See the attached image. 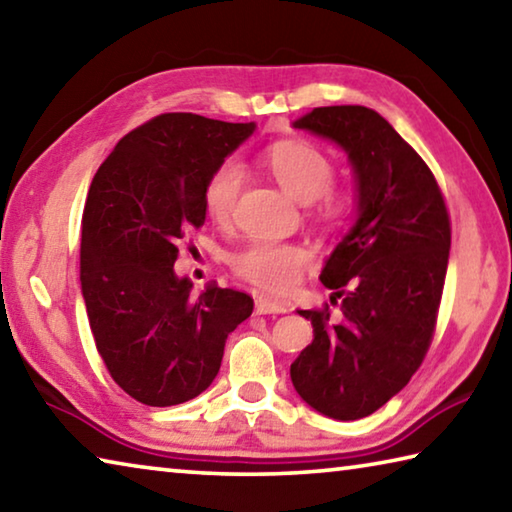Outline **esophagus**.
I'll return each instance as SVG.
<instances>
[{"mask_svg":"<svg viewBox=\"0 0 512 512\" xmlns=\"http://www.w3.org/2000/svg\"><path fill=\"white\" fill-rule=\"evenodd\" d=\"M255 311H257V314H284V311H289V305H287V302H282V300L257 296Z\"/></svg>","mask_w":512,"mask_h":512,"instance_id":"esophagus-1","label":"esophagus"}]
</instances>
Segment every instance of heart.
<instances>
[{"mask_svg": "<svg viewBox=\"0 0 512 512\" xmlns=\"http://www.w3.org/2000/svg\"><path fill=\"white\" fill-rule=\"evenodd\" d=\"M264 164L277 180V185L296 201L311 203L316 198H323L320 212L329 219L343 216L350 210L348 196L327 192L334 178V162L314 144L300 140L277 142L266 149ZM241 178H244V171L235 160H225L207 178L203 205L214 223H228L232 219ZM307 262L309 250L305 246L275 239L248 241L244 248L230 255L232 271L253 282L255 287L271 293L289 291L298 282L302 266Z\"/></svg>", "mask_w": 512, "mask_h": 512, "instance_id": "1", "label": "heart"}]
</instances>
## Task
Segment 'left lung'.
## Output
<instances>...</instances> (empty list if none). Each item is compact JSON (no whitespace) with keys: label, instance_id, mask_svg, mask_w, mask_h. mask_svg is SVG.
<instances>
[{"label":"left lung","instance_id":"obj_1","mask_svg":"<svg viewBox=\"0 0 512 512\" xmlns=\"http://www.w3.org/2000/svg\"><path fill=\"white\" fill-rule=\"evenodd\" d=\"M293 128L348 155L357 194L352 228L320 271L343 318L298 309L314 341L291 381L311 409L359 420L400 393L429 350L452 246L447 207L424 160L372 108H314Z\"/></svg>","mask_w":512,"mask_h":512}]
</instances>
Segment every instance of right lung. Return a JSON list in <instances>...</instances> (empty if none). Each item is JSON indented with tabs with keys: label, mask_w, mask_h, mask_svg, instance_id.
<instances>
[{
	"label": "right lung",
	"mask_w": 512,
	"mask_h": 512,
	"mask_svg": "<svg viewBox=\"0 0 512 512\" xmlns=\"http://www.w3.org/2000/svg\"><path fill=\"white\" fill-rule=\"evenodd\" d=\"M167 112L121 137L92 178L81 223V289L112 379L146 406L194 400L219 375L225 339L253 298L214 282L194 296L178 241L205 223L212 171L255 133Z\"/></svg>",
	"instance_id": "1"
}]
</instances>
